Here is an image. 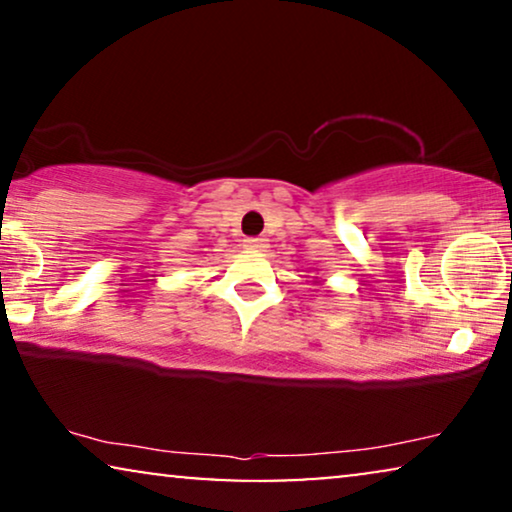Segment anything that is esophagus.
I'll use <instances>...</instances> for the list:
<instances>
[{
    "label": "esophagus",
    "instance_id": "esophagus-1",
    "mask_svg": "<svg viewBox=\"0 0 512 512\" xmlns=\"http://www.w3.org/2000/svg\"><path fill=\"white\" fill-rule=\"evenodd\" d=\"M265 247H268V237H244V249L263 251Z\"/></svg>",
    "mask_w": 512,
    "mask_h": 512
}]
</instances>
